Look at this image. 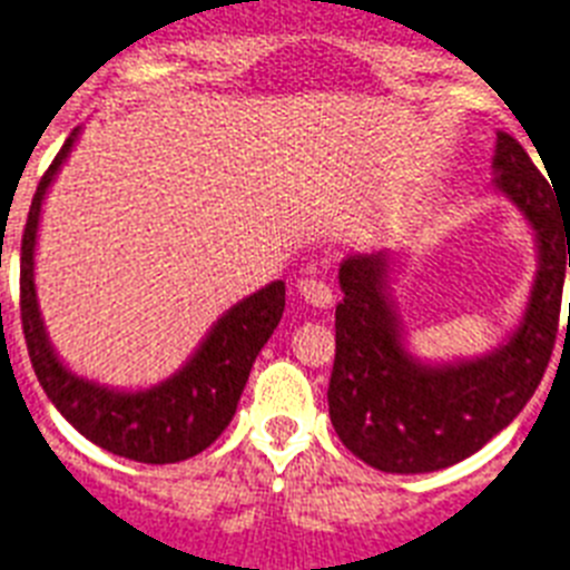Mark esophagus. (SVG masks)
Wrapping results in <instances>:
<instances>
[{
    "label": "esophagus",
    "instance_id": "esophagus-1",
    "mask_svg": "<svg viewBox=\"0 0 570 570\" xmlns=\"http://www.w3.org/2000/svg\"><path fill=\"white\" fill-rule=\"evenodd\" d=\"M298 293H301V298L307 301V304H313V307H327V304L333 301V289L325 284V281H322V277H316V275L301 277Z\"/></svg>",
    "mask_w": 570,
    "mask_h": 570
}]
</instances>
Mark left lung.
I'll use <instances>...</instances> for the list:
<instances>
[{"instance_id":"1","label":"left lung","mask_w":570,"mask_h":570,"mask_svg":"<svg viewBox=\"0 0 570 570\" xmlns=\"http://www.w3.org/2000/svg\"><path fill=\"white\" fill-rule=\"evenodd\" d=\"M494 169L533 225L541 261L524 322L501 351L456 365L415 363L386 298V254L342 261L327 406L342 445L372 469L424 474L465 460L524 410L544 377L570 266V213L510 134H498Z\"/></svg>"}]
</instances>
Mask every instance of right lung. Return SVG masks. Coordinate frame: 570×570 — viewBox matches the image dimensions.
I'll return each mask as SVG.
<instances>
[{
    "mask_svg": "<svg viewBox=\"0 0 570 570\" xmlns=\"http://www.w3.org/2000/svg\"><path fill=\"white\" fill-rule=\"evenodd\" d=\"M76 137L78 128L69 134L52 166L37 184L22 230L20 316L31 365L49 401L92 445L125 460L151 462V465L189 460L210 448L237 413V401L254 360L284 316V281H275L261 293L234 304L202 342L196 357L160 386L146 392H110L76 377L55 357L35 295V243L40 205Z\"/></svg>",
    "mask_w": 570,
    "mask_h": 570,
    "instance_id": "right-lung-1",
    "label": "right lung"
}]
</instances>
